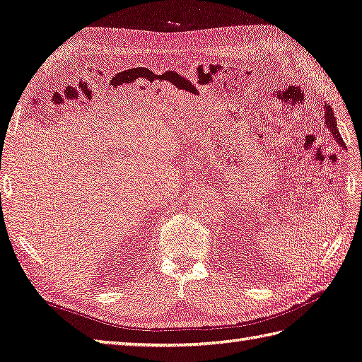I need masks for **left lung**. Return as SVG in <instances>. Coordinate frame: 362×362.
Returning <instances> with one entry per match:
<instances>
[{
    "label": "left lung",
    "instance_id": "left-lung-1",
    "mask_svg": "<svg viewBox=\"0 0 362 362\" xmlns=\"http://www.w3.org/2000/svg\"><path fill=\"white\" fill-rule=\"evenodd\" d=\"M325 123L330 128V132L333 134V137L338 140L339 145L342 148H346V143H344L342 139H341V134L338 131V124H336V119H334V115H333V109L330 106H325Z\"/></svg>",
    "mask_w": 362,
    "mask_h": 362
}]
</instances>
